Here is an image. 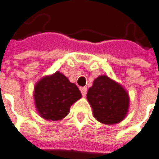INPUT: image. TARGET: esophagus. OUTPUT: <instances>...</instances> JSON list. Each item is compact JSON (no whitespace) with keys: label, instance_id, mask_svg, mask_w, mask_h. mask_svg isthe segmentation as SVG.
<instances>
[{"label":"esophagus","instance_id":"34e87169","mask_svg":"<svg viewBox=\"0 0 159 159\" xmlns=\"http://www.w3.org/2000/svg\"><path fill=\"white\" fill-rule=\"evenodd\" d=\"M80 90H81V93H82V95L83 97L87 95V88L86 87H83V88H80Z\"/></svg>","mask_w":159,"mask_h":159}]
</instances>
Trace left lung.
<instances>
[{
  "label": "left lung",
  "instance_id": "8db88e82",
  "mask_svg": "<svg viewBox=\"0 0 159 159\" xmlns=\"http://www.w3.org/2000/svg\"><path fill=\"white\" fill-rule=\"evenodd\" d=\"M87 99L93 108V117L101 123L117 124L128 115L130 103L128 91L106 75H100L93 81Z\"/></svg>",
  "mask_w": 159,
  "mask_h": 159
}]
</instances>
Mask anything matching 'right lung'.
I'll list each match as a JSON object with an SVG mask.
<instances>
[{
  "instance_id": "add662e5",
  "label": "right lung",
  "mask_w": 159,
  "mask_h": 159,
  "mask_svg": "<svg viewBox=\"0 0 159 159\" xmlns=\"http://www.w3.org/2000/svg\"><path fill=\"white\" fill-rule=\"evenodd\" d=\"M33 98L36 111L42 118L58 121L68 115L71 106L82 98V94L77 85L70 82L60 71H56L36 82Z\"/></svg>"
}]
</instances>
